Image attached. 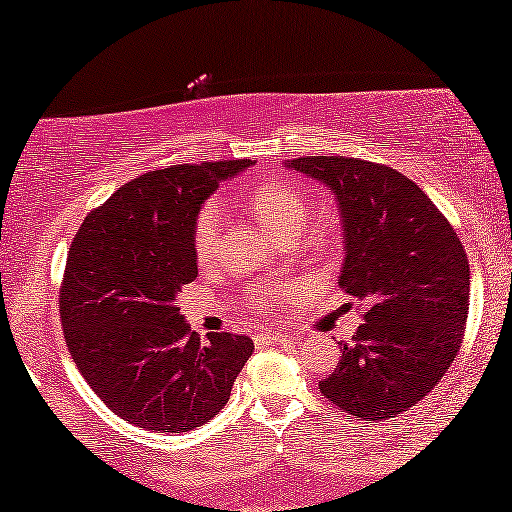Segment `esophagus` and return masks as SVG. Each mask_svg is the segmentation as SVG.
<instances>
[{"mask_svg": "<svg viewBox=\"0 0 512 512\" xmlns=\"http://www.w3.org/2000/svg\"><path fill=\"white\" fill-rule=\"evenodd\" d=\"M256 342H263V345H289L291 335L279 331H261L256 335Z\"/></svg>", "mask_w": 512, "mask_h": 512, "instance_id": "1", "label": "esophagus"}]
</instances>
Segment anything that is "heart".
<instances>
[{
	"mask_svg": "<svg viewBox=\"0 0 512 512\" xmlns=\"http://www.w3.org/2000/svg\"><path fill=\"white\" fill-rule=\"evenodd\" d=\"M240 200L249 209V214L275 237L296 233L305 223L312 207L310 193L296 184V181L284 177H265L254 181V184L242 188ZM219 228V209L214 205L202 207L193 221V254L200 265L212 263L216 258V251H219ZM268 298H282V291H256V300Z\"/></svg>",
	"mask_w": 512,
	"mask_h": 512,
	"instance_id": "heart-1",
	"label": "heart"
}]
</instances>
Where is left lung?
Masks as SVG:
<instances>
[{
  "instance_id": "obj_1",
  "label": "left lung",
  "mask_w": 512,
  "mask_h": 512,
  "mask_svg": "<svg viewBox=\"0 0 512 512\" xmlns=\"http://www.w3.org/2000/svg\"><path fill=\"white\" fill-rule=\"evenodd\" d=\"M286 167L335 195L345 228L338 284L368 303L321 394L366 422L401 415L457 359L471 296L464 244L429 195L387 165L305 156Z\"/></svg>"
}]
</instances>
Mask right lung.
<instances>
[{
  "mask_svg": "<svg viewBox=\"0 0 512 512\" xmlns=\"http://www.w3.org/2000/svg\"><path fill=\"white\" fill-rule=\"evenodd\" d=\"M249 165L146 172L90 212L69 247L60 289L69 354L104 405L139 429L181 433L209 422L254 352L247 335L200 340L177 307V293L198 277L202 202Z\"/></svg>",
  "mask_w": 512,
  "mask_h": 512,
  "instance_id": "1",
  "label": "right lung"
}]
</instances>
